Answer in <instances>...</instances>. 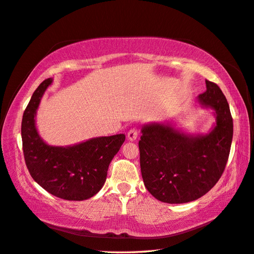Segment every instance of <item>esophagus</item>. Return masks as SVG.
Returning <instances> with one entry per match:
<instances>
[{"label":"esophagus","instance_id":"34e87169","mask_svg":"<svg viewBox=\"0 0 254 254\" xmlns=\"http://www.w3.org/2000/svg\"><path fill=\"white\" fill-rule=\"evenodd\" d=\"M137 136H138V129L136 127H132L127 133V138L129 140H135L137 138Z\"/></svg>","mask_w":254,"mask_h":254}]
</instances>
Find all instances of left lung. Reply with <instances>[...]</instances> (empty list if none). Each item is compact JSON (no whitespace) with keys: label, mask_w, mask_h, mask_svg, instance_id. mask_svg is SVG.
<instances>
[{"label":"left lung","mask_w":254,"mask_h":254,"mask_svg":"<svg viewBox=\"0 0 254 254\" xmlns=\"http://www.w3.org/2000/svg\"><path fill=\"white\" fill-rule=\"evenodd\" d=\"M198 101L217 114V126L208 135L188 136L157 123L141 128L142 180L147 190L164 203L183 204L201 197L225 170L233 138L229 103L218 84L209 80Z\"/></svg>","instance_id":"left-lung-1"}]
</instances>
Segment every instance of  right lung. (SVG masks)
I'll return each mask as SVG.
<instances>
[{"instance_id":"right-lung-1","label":"right lung","mask_w":254,"mask_h":254,"mask_svg":"<svg viewBox=\"0 0 254 254\" xmlns=\"http://www.w3.org/2000/svg\"><path fill=\"white\" fill-rule=\"evenodd\" d=\"M45 79L34 91L21 122L22 149L29 173L43 189L67 200L92 197L105 184L109 163L126 140L125 134L97 137L71 147L48 146L41 139L34 117L45 90Z\"/></svg>"}]
</instances>
